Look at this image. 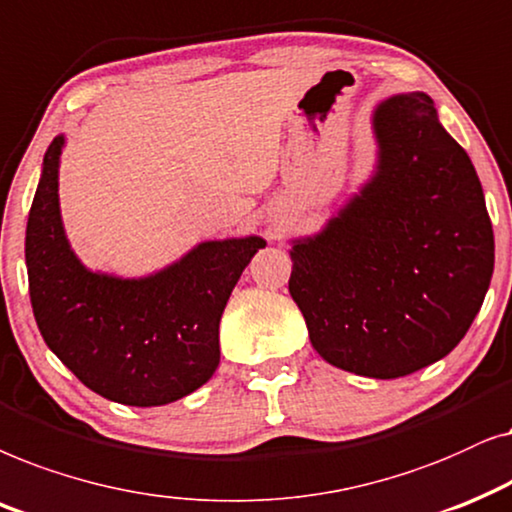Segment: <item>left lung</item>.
<instances>
[{
    "mask_svg": "<svg viewBox=\"0 0 512 512\" xmlns=\"http://www.w3.org/2000/svg\"><path fill=\"white\" fill-rule=\"evenodd\" d=\"M374 133L377 173L318 236L295 241L288 290L327 363L398 379L468 332L494 231L478 173L426 93L381 102Z\"/></svg>",
    "mask_w": 512,
    "mask_h": 512,
    "instance_id": "left-lung-1",
    "label": "left lung"
}]
</instances>
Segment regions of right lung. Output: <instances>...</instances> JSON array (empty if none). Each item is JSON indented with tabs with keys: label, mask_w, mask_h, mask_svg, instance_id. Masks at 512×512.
Segmentation results:
<instances>
[{
	"label": "right lung",
	"mask_w": 512,
	"mask_h": 512,
	"mask_svg": "<svg viewBox=\"0 0 512 512\" xmlns=\"http://www.w3.org/2000/svg\"><path fill=\"white\" fill-rule=\"evenodd\" d=\"M63 135L46 149L27 217L25 262L39 332L81 384L133 407L168 405L220 365V318L260 236L196 245L159 274H93L67 243L58 206Z\"/></svg>",
	"instance_id": "obj_1"
}]
</instances>
